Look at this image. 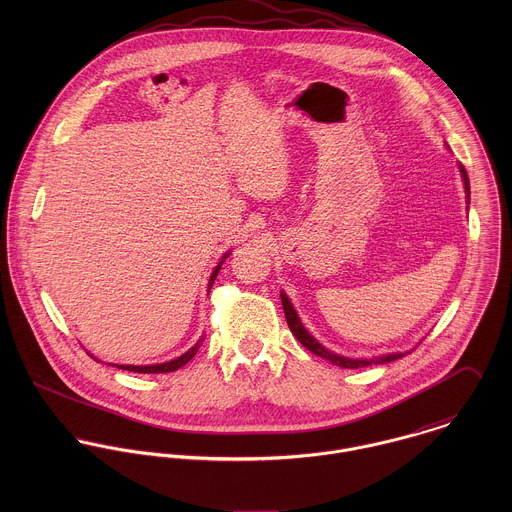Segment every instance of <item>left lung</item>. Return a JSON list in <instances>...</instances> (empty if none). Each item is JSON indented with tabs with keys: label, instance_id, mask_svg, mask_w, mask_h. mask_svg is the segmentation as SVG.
I'll list each match as a JSON object with an SVG mask.
<instances>
[{
	"label": "left lung",
	"instance_id": "left-lung-1",
	"mask_svg": "<svg viewBox=\"0 0 512 512\" xmlns=\"http://www.w3.org/2000/svg\"><path fill=\"white\" fill-rule=\"evenodd\" d=\"M459 173H461V177H463L465 197H467V205H469V195H471V193H469V177H467V171H465V167H463L461 163H459ZM280 297H282L286 321H288V325H290V329H292L293 337H295L307 351H311L313 355H317V357L329 361L331 365L341 366V368H361V366L368 365H384V363H392V361H396V359H402V357L406 355V353H388V355H380V357H372V359H353V357L337 355V353L329 351L327 347H323V345L303 327V323H301L297 311L293 309L290 297L284 292H280ZM408 353H410V351H408Z\"/></svg>",
	"mask_w": 512,
	"mask_h": 512
}]
</instances>
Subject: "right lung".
Masks as SVG:
<instances>
[{
    "instance_id": "add662e5",
    "label": "right lung",
    "mask_w": 512,
    "mask_h": 512,
    "mask_svg": "<svg viewBox=\"0 0 512 512\" xmlns=\"http://www.w3.org/2000/svg\"><path fill=\"white\" fill-rule=\"evenodd\" d=\"M228 254L230 252H226L222 258H220L219 264H217V268L213 270V274H211V280H209V292H211V288H213V284H215V280H217V276H219L220 266L224 264V260L228 258ZM201 343H203V339H199L187 353H183L181 357H177V359H173V361H167V363H159V365H118V368H122V370H130V372H142V374H159V372H173V370H177V368H181L183 365H187L195 355H197V351H199V347H201ZM90 355V353H88ZM92 359H96L94 355H90ZM98 361V359H96ZM110 365V363H108Z\"/></svg>"
}]
</instances>
